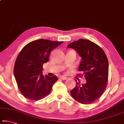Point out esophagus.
Wrapping results in <instances>:
<instances>
[{"instance_id":"esophagus-1","label":"esophagus","mask_w":124,"mask_h":124,"mask_svg":"<svg viewBox=\"0 0 124 124\" xmlns=\"http://www.w3.org/2000/svg\"><path fill=\"white\" fill-rule=\"evenodd\" d=\"M60 79H62V80H66V79H67L68 78H66V77H65L62 76V77H60Z\"/></svg>"}]
</instances>
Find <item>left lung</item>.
I'll return each instance as SVG.
<instances>
[{
    "label": "left lung",
    "instance_id": "left-lung-1",
    "mask_svg": "<svg viewBox=\"0 0 124 124\" xmlns=\"http://www.w3.org/2000/svg\"><path fill=\"white\" fill-rule=\"evenodd\" d=\"M81 57L79 71L83 73L86 83L76 82L70 91L71 96L82 104H89L100 97L108 80V62L105 52L99 46L88 40L80 39L68 45Z\"/></svg>",
    "mask_w": 124,
    "mask_h": 124
}]
</instances>
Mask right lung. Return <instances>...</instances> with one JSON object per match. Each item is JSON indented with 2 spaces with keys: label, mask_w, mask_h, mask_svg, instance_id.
Segmentation results:
<instances>
[{
  "label": "right lung",
  "mask_w": 124,
  "mask_h": 124,
  "mask_svg": "<svg viewBox=\"0 0 124 124\" xmlns=\"http://www.w3.org/2000/svg\"><path fill=\"white\" fill-rule=\"evenodd\" d=\"M62 41L39 39L27 44L16 59L14 75L21 92L31 100H40L47 96L58 80L56 75L42 74V65L47 62L51 51Z\"/></svg>",
  "instance_id": "right-lung-1"
}]
</instances>
